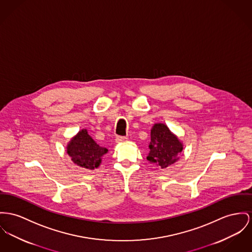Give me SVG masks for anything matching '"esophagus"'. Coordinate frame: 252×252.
<instances>
[{
    "instance_id": "esophagus-1",
    "label": "esophagus",
    "mask_w": 252,
    "mask_h": 252,
    "mask_svg": "<svg viewBox=\"0 0 252 252\" xmlns=\"http://www.w3.org/2000/svg\"><path fill=\"white\" fill-rule=\"evenodd\" d=\"M128 138L126 137V136H117V138H116V141L119 143V142H124V141H126Z\"/></svg>"
}]
</instances>
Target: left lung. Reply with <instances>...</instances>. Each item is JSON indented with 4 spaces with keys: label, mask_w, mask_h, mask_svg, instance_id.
<instances>
[{
    "label": "left lung",
    "mask_w": 252,
    "mask_h": 252,
    "mask_svg": "<svg viewBox=\"0 0 252 252\" xmlns=\"http://www.w3.org/2000/svg\"><path fill=\"white\" fill-rule=\"evenodd\" d=\"M150 153L147 159L159 167L166 168L179 159L178 155L183 151V144L176 135L172 134L167 126L158 123L151 130Z\"/></svg>",
    "instance_id": "left-lung-1"
}]
</instances>
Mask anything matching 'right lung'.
<instances>
[{
  "label": "right lung",
  "instance_id": "obj_1",
  "mask_svg": "<svg viewBox=\"0 0 252 252\" xmlns=\"http://www.w3.org/2000/svg\"><path fill=\"white\" fill-rule=\"evenodd\" d=\"M67 152L75 164L93 170L99 166L102 156L108 150L100 147L86 130H82L69 141Z\"/></svg>",
  "mask_w": 252,
  "mask_h": 252
}]
</instances>
